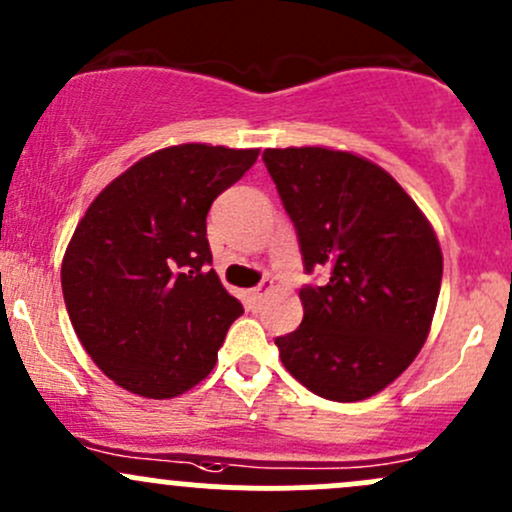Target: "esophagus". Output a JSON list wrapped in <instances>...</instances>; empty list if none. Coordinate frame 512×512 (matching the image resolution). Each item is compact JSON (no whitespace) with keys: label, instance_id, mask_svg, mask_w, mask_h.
Masks as SVG:
<instances>
[{"label":"esophagus","instance_id":"1","mask_svg":"<svg viewBox=\"0 0 512 512\" xmlns=\"http://www.w3.org/2000/svg\"><path fill=\"white\" fill-rule=\"evenodd\" d=\"M271 290H273V280L271 278H263L254 290H249V298H251V302H261L268 293H271Z\"/></svg>","mask_w":512,"mask_h":512}]
</instances>
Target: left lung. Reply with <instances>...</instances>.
<instances>
[{
    "label": "left lung",
    "instance_id": "1",
    "mask_svg": "<svg viewBox=\"0 0 512 512\" xmlns=\"http://www.w3.org/2000/svg\"><path fill=\"white\" fill-rule=\"evenodd\" d=\"M263 163L298 232L302 322L280 361L315 395L354 403L415 361L430 334L442 251L420 207L376 163L322 146L266 148Z\"/></svg>",
    "mask_w": 512,
    "mask_h": 512
}]
</instances>
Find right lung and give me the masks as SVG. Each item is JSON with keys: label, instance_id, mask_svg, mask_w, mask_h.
Instances as JSON below:
<instances>
[{"label": "right lung", "instance_id": "add662e5", "mask_svg": "<svg viewBox=\"0 0 512 512\" xmlns=\"http://www.w3.org/2000/svg\"><path fill=\"white\" fill-rule=\"evenodd\" d=\"M256 158L258 148H161L87 207L60 283L75 334L117 386L175 398L214 368L244 307L210 268L207 212Z\"/></svg>", "mask_w": 512, "mask_h": 512}]
</instances>
